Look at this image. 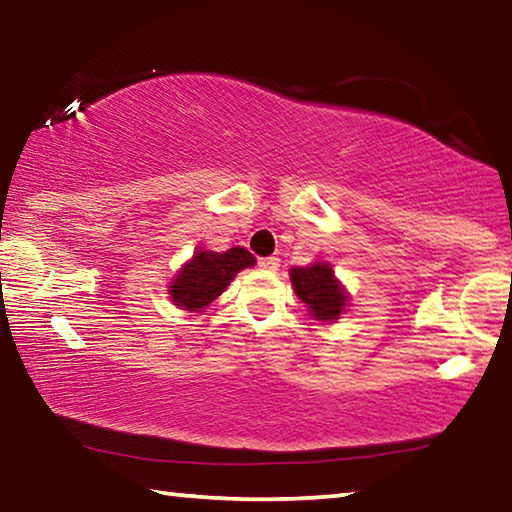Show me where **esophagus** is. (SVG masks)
Wrapping results in <instances>:
<instances>
[{
	"instance_id": "esophagus-1",
	"label": "esophagus",
	"mask_w": 512,
	"mask_h": 512,
	"mask_svg": "<svg viewBox=\"0 0 512 512\" xmlns=\"http://www.w3.org/2000/svg\"><path fill=\"white\" fill-rule=\"evenodd\" d=\"M257 266L264 268V271H277V268H280V259H277V257H259Z\"/></svg>"
}]
</instances>
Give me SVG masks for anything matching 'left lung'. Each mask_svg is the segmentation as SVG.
<instances>
[{"mask_svg":"<svg viewBox=\"0 0 512 512\" xmlns=\"http://www.w3.org/2000/svg\"><path fill=\"white\" fill-rule=\"evenodd\" d=\"M291 284L298 298L307 302L311 316L318 320H336L345 307V291L336 282L332 266L314 264L291 268Z\"/></svg>","mask_w":512,"mask_h":512,"instance_id":"1","label":"left lung"}]
</instances>
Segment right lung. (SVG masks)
Wrapping results in <instances>:
<instances>
[{
    "instance_id": "1",
    "label": "right lung",
    "mask_w": 512,
    "mask_h": 512,
    "mask_svg": "<svg viewBox=\"0 0 512 512\" xmlns=\"http://www.w3.org/2000/svg\"><path fill=\"white\" fill-rule=\"evenodd\" d=\"M255 264L246 248H230L225 253L196 250V255L183 266L171 284V300L187 311H201L216 300L241 268Z\"/></svg>"
}]
</instances>
